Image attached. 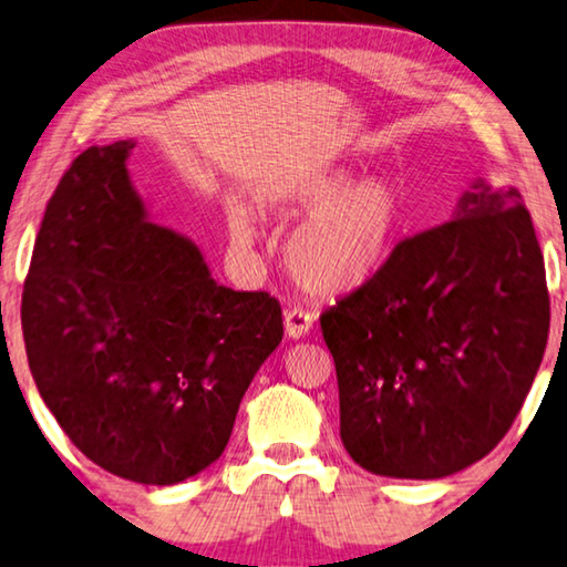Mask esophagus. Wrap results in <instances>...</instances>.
<instances>
[{
    "label": "esophagus",
    "mask_w": 567,
    "mask_h": 567,
    "mask_svg": "<svg viewBox=\"0 0 567 567\" xmlns=\"http://www.w3.org/2000/svg\"><path fill=\"white\" fill-rule=\"evenodd\" d=\"M286 337L289 339H303L306 333L313 327V313L301 309V306H293V309L286 311Z\"/></svg>",
    "instance_id": "34e87169"
}]
</instances>
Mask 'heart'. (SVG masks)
<instances>
[{
	"label": "heart",
	"mask_w": 567,
	"mask_h": 567,
	"mask_svg": "<svg viewBox=\"0 0 567 567\" xmlns=\"http://www.w3.org/2000/svg\"><path fill=\"white\" fill-rule=\"evenodd\" d=\"M278 198L311 210L286 244V261L306 289L344 293L369 281L406 226V203L389 178H359L347 171L311 173L278 190ZM230 230L248 246L256 236L244 208L230 210Z\"/></svg>",
	"instance_id": "b5f03b06"
}]
</instances>
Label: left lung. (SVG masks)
Wrapping results in <instances>:
<instances>
[{
	"label": "left lung",
	"instance_id": "left-lung-1",
	"mask_svg": "<svg viewBox=\"0 0 567 567\" xmlns=\"http://www.w3.org/2000/svg\"><path fill=\"white\" fill-rule=\"evenodd\" d=\"M547 329L545 264L523 196L472 181L452 220L396 244L321 313L351 460L399 480L475 465L515 422Z\"/></svg>",
	"mask_w": 567,
	"mask_h": 567
}]
</instances>
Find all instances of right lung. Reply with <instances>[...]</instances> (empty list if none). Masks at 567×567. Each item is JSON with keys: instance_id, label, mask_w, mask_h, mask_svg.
Listing matches in <instances>:
<instances>
[{"instance_id": "right-lung-1", "label": "right lung", "mask_w": 567, "mask_h": 567, "mask_svg": "<svg viewBox=\"0 0 567 567\" xmlns=\"http://www.w3.org/2000/svg\"><path fill=\"white\" fill-rule=\"evenodd\" d=\"M133 141L92 145L54 190L22 291L24 349L87 460L141 485L216 462L256 371L284 339L266 291L216 284L190 238L130 181Z\"/></svg>"}]
</instances>
